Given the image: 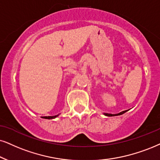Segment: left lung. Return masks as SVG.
<instances>
[{
	"instance_id": "obj_1",
	"label": "left lung",
	"mask_w": 160,
	"mask_h": 160,
	"mask_svg": "<svg viewBox=\"0 0 160 160\" xmlns=\"http://www.w3.org/2000/svg\"><path fill=\"white\" fill-rule=\"evenodd\" d=\"M128 110H125V111H123V112H121L120 113H118V114H108V113H103L104 115H106V116H108V117H114V116H118V115H121L122 114H124L126 112H128Z\"/></svg>"
}]
</instances>
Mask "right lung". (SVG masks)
Returning <instances> with one entry per match:
<instances>
[{
	"label": "right lung",
	"mask_w": 160,
	"mask_h": 160,
	"mask_svg": "<svg viewBox=\"0 0 160 160\" xmlns=\"http://www.w3.org/2000/svg\"><path fill=\"white\" fill-rule=\"evenodd\" d=\"M59 116V114H58V115H55V116H48V117H43V118H44V119H48V120H51V119H54V118H56L57 117H58Z\"/></svg>",
	"instance_id": "obj_1"
}]
</instances>
